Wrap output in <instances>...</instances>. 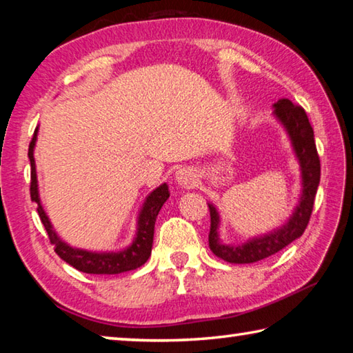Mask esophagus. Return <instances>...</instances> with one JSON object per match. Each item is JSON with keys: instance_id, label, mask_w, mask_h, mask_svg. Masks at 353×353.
I'll return each mask as SVG.
<instances>
[{"instance_id": "esophagus-1", "label": "esophagus", "mask_w": 353, "mask_h": 353, "mask_svg": "<svg viewBox=\"0 0 353 353\" xmlns=\"http://www.w3.org/2000/svg\"><path fill=\"white\" fill-rule=\"evenodd\" d=\"M176 182L179 187L182 188H193L196 185V181H198V176H196L194 170L191 168H181L176 171Z\"/></svg>"}]
</instances>
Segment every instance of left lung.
Listing matches in <instances>:
<instances>
[{
	"label": "left lung",
	"instance_id": "left-lung-1",
	"mask_svg": "<svg viewBox=\"0 0 353 353\" xmlns=\"http://www.w3.org/2000/svg\"><path fill=\"white\" fill-rule=\"evenodd\" d=\"M272 117L283 128L294 157L301 171V194L292 213L277 229L263 235L249 238L243 243H224L221 238V214L213 202H208L210 208V235L208 246L212 252L227 263H255L268 259L290 243L302 236L313 210L314 196L318 191L321 179V163L316 151L313 128L302 107L294 105L290 99H279L272 105Z\"/></svg>",
	"mask_w": 353,
	"mask_h": 353
}]
</instances>
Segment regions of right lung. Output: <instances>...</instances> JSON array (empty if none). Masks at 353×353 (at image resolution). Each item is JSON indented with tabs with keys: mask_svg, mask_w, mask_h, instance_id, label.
I'll return each mask as SVG.
<instances>
[{
	"mask_svg": "<svg viewBox=\"0 0 353 353\" xmlns=\"http://www.w3.org/2000/svg\"><path fill=\"white\" fill-rule=\"evenodd\" d=\"M39 128L35 129L31 145H29L28 157L31 162V199L37 204L39 216L43 223L45 229L50 236V241L54 244V250L63 261H67L76 270L87 274H121L126 271H132L145 265L151 255L152 238H154V225L160 208L170 198L168 185L162 183L149 193L139 210L137 216V229L132 243L129 246L118 250H87L81 248H73L65 243L54 229L50 221L43 205H41L40 193H39V181H37V168H35L34 149L37 143Z\"/></svg>",
	"mask_w": 353,
	"mask_h": 353,
	"instance_id": "obj_1",
	"label": "right lung"
}]
</instances>
